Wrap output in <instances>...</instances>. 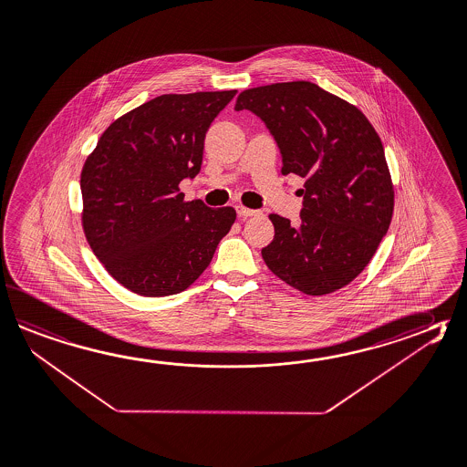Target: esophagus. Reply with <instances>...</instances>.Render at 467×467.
Wrapping results in <instances>:
<instances>
[{
    "label": "esophagus",
    "instance_id": "obj_1",
    "mask_svg": "<svg viewBox=\"0 0 467 467\" xmlns=\"http://www.w3.org/2000/svg\"><path fill=\"white\" fill-rule=\"evenodd\" d=\"M236 211H238L239 218H251V216H257L259 214V211L249 210V208H244V206H236Z\"/></svg>",
    "mask_w": 467,
    "mask_h": 467
}]
</instances>
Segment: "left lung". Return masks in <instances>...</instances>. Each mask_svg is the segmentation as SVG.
I'll return each mask as SVG.
<instances>
[{"label": "left lung", "mask_w": 467, "mask_h": 467, "mask_svg": "<svg viewBox=\"0 0 467 467\" xmlns=\"http://www.w3.org/2000/svg\"><path fill=\"white\" fill-rule=\"evenodd\" d=\"M234 109L266 124L283 174L305 180L297 224L269 214L275 239L261 251L266 266L305 295L349 285L374 256L394 210L381 138L356 106L309 81L251 88Z\"/></svg>", "instance_id": "8db88e82"}]
</instances>
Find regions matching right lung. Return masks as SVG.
Returning <instances> with one entry per match:
<instances>
[{"mask_svg":"<svg viewBox=\"0 0 467 467\" xmlns=\"http://www.w3.org/2000/svg\"><path fill=\"white\" fill-rule=\"evenodd\" d=\"M236 95H162L118 118L81 171L83 229L106 271L136 295L182 293L210 266L236 219L233 208L184 201L204 138Z\"/></svg>","mask_w":467,"mask_h":467,"instance_id":"obj_1","label":"right lung"}]
</instances>
